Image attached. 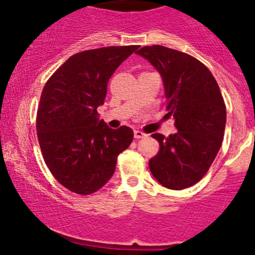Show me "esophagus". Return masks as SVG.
<instances>
[{
  "instance_id": "obj_1",
  "label": "esophagus",
  "mask_w": 255,
  "mask_h": 255,
  "mask_svg": "<svg viewBox=\"0 0 255 255\" xmlns=\"http://www.w3.org/2000/svg\"><path fill=\"white\" fill-rule=\"evenodd\" d=\"M134 136H135L136 139H141V137L146 136V134L142 133L141 130H134Z\"/></svg>"
}]
</instances>
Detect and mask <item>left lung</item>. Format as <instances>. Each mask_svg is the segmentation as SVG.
<instances>
[{"mask_svg": "<svg viewBox=\"0 0 255 255\" xmlns=\"http://www.w3.org/2000/svg\"><path fill=\"white\" fill-rule=\"evenodd\" d=\"M162 77L169 115L177 131L165 137L154 133L160 148L150 170L162 186L180 191L206 174L223 141L227 110L211 72L197 58L162 45L136 51Z\"/></svg>", "mask_w": 255, "mask_h": 255, "instance_id": "8db88e82", "label": "left lung"}]
</instances>
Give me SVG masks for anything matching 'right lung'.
<instances>
[{"instance_id":"add662e5","label":"right lung","mask_w":255,"mask_h":255,"mask_svg":"<svg viewBox=\"0 0 255 255\" xmlns=\"http://www.w3.org/2000/svg\"><path fill=\"white\" fill-rule=\"evenodd\" d=\"M137 45L108 46L73 55L46 81L37 113L45 164L69 191L89 195L115 172L118 156L133 141V129H113L99 119L108 83Z\"/></svg>"}]
</instances>
